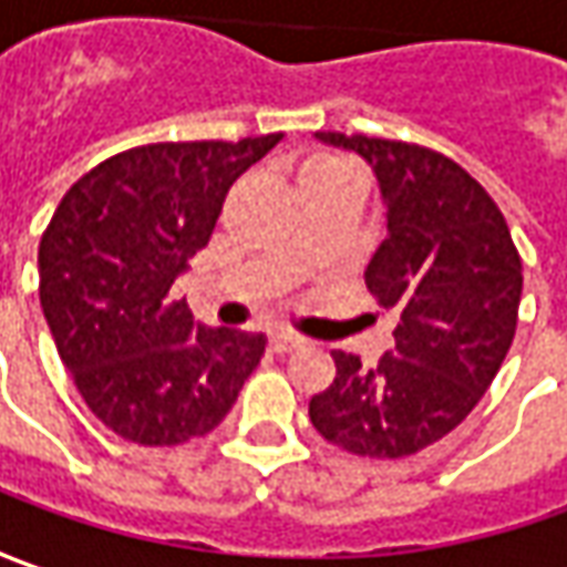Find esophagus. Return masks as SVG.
<instances>
[{
	"label": "esophagus",
	"mask_w": 567,
	"mask_h": 567,
	"mask_svg": "<svg viewBox=\"0 0 567 567\" xmlns=\"http://www.w3.org/2000/svg\"><path fill=\"white\" fill-rule=\"evenodd\" d=\"M269 348H272L276 354H288V351L303 348V339L291 336V332H272V336H269Z\"/></svg>",
	"instance_id": "obj_1"
}]
</instances>
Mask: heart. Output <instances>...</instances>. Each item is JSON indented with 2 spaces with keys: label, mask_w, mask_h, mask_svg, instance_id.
<instances>
[{
  "label": "heart",
  "mask_w": 567,
  "mask_h": 567,
  "mask_svg": "<svg viewBox=\"0 0 567 567\" xmlns=\"http://www.w3.org/2000/svg\"><path fill=\"white\" fill-rule=\"evenodd\" d=\"M344 166L342 159H336V156H320V159H313V163H307L303 172H322V168H339Z\"/></svg>",
  "instance_id": "1"
}]
</instances>
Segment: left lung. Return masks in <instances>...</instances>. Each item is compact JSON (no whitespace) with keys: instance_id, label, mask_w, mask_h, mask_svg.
Returning a JSON list of instances; mask_svg holds the SVG:
<instances>
[{"instance_id":"1","label":"left lung","mask_w":567,"mask_h":567,"mask_svg":"<svg viewBox=\"0 0 567 567\" xmlns=\"http://www.w3.org/2000/svg\"><path fill=\"white\" fill-rule=\"evenodd\" d=\"M317 141L377 175L385 238L363 279L399 326L377 367L332 351L336 380L310 399V423L344 452L404 458L452 433L496 380L515 339L520 257L493 197L449 156L339 131Z\"/></svg>"}]
</instances>
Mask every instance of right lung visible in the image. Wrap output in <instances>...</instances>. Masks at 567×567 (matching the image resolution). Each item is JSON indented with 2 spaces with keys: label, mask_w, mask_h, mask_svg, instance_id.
<instances>
[{
  "label": "right lung",
  "mask_w": 567,
  "mask_h": 567,
  "mask_svg": "<svg viewBox=\"0 0 567 567\" xmlns=\"http://www.w3.org/2000/svg\"><path fill=\"white\" fill-rule=\"evenodd\" d=\"M282 134L147 144L90 168L40 241V303L81 399L137 445L206 436L266 351L206 329L172 285L213 238L228 187Z\"/></svg>",
  "instance_id": "1"
}]
</instances>
